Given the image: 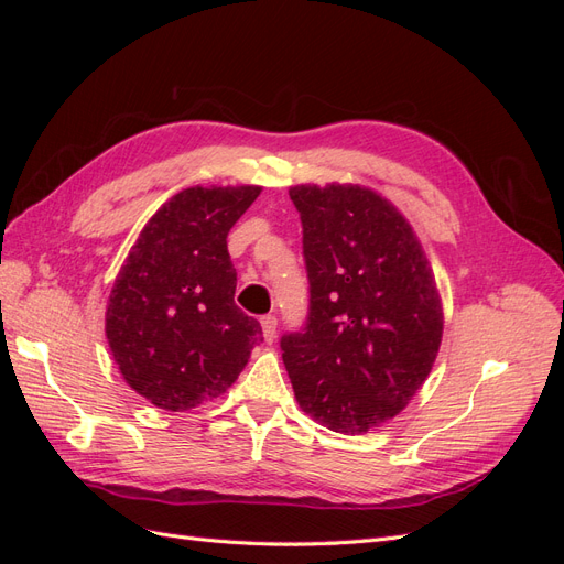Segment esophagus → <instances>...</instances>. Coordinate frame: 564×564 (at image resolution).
<instances>
[{
	"mask_svg": "<svg viewBox=\"0 0 564 564\" xmlns=\"http://www.w3.org/2000/svg\"><path fill=\"white\" fill-rule=\"evenodd\" d=\"M261 327H263V338L268 340V344H272L278 336V317L275 315H265L261 317Z\"/></svg>",
	"mask_w": 564,
	"mask_h": 564,
	"instance_id": "1",
	"label": "esophagus"
}]
</instances>
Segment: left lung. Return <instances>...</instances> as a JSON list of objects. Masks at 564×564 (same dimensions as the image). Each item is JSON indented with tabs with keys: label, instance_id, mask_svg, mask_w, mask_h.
<instances>
[{
	"label": "left lung",
	"instance_id": "obj_1",
	"mask_svg": "<svg viewBox=\"0 0 564 564\" xmlns=\"http://www.w3.org/2000/svg\"><path fill=\"white\" fill-rule=\"evenodd\" d=\"M311 282L305 332L282 336L299 406L334 433L395 419L429 379L445 315L414 228L357 183L292 185Z\"/></svg>",
	"mask_w": 564,
	"mask_h": 564
}]
</instances>
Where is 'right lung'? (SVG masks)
<instances>
[{
	"label": "right lung",
	"mask_w": 564,
	"mask_h": 564,
	"mask_svg": "<svg viewBox=\"0 0 564 564\" xmlns=\"http://www.w3.org/2000/svg\"><path fill=\"white\" fill-rule=\"evenodd\" d=\"M261 185H193L150 216L112 282L106 338L122 379L164 412L220 398L263 340L235 305L228 232Z\"/></svg>",
	"instance_id": "add662e5"
}]
</instances>
